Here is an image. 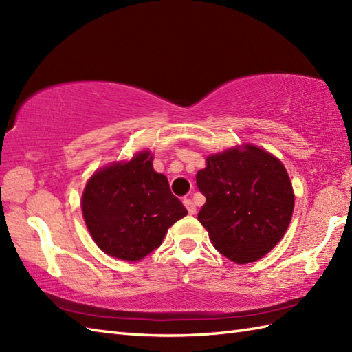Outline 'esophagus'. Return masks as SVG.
<instances>
[{
    "mask_svg": "<svg viewBox=\"0 0 352 352\" xmlns=\"http://www.w3.org/2000/svg\"><path fill=\"white\" fill-rule=\"evenodd\" d=\"M183 204L186 206V208H188V212H189L190 214H195V212H197V207H195V204H193V201H192V199H189V198H184V199H183Z\"/></svg>",
    "mask_w": 352,
    "mask_h": 352,
    "instance_id": "34e87169",
    "label": "esophagus"
}]
</instances>
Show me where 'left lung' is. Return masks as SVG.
I'll return each mask as SVG.
<instances>
[{
	"label": "left lung",
	"instance_id": "left-lung-1",
	"mask_svg": "<svg viewBox=\"0 0 352 352\" xmlns=\"http://www.w3.org/2000/svg\"><path fill=\"white\" fill-rule=\"evenodd\" d=\"M197 184L206 197L198 221L234 263L265 257L286 234L295 193L284 164L266 149L241 144L208 154Z\"/></svg>",
	"mask_w": 352,
	"mask_h": 352
}]
</instances>
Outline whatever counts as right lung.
Listing matches in <instances>:
<instances>
[{"instance_id": "obj_1", "label": "right lung", "mask_w": 352, "mask_h": 352, "mask_svg": "<svg viewBox=\"0 0 352 352\" xmlns=\"http://www.w3.org/2000/svg\"><path fill=\"white\" fill-rule=\"evenodd\" d=\"M153 160V153L142 149L130 160L96 169L85 186L83 219L94 242L110 257L142 260L188 214L172 195L166 175L154 170Z\"/></svg>"}]
</instances>
